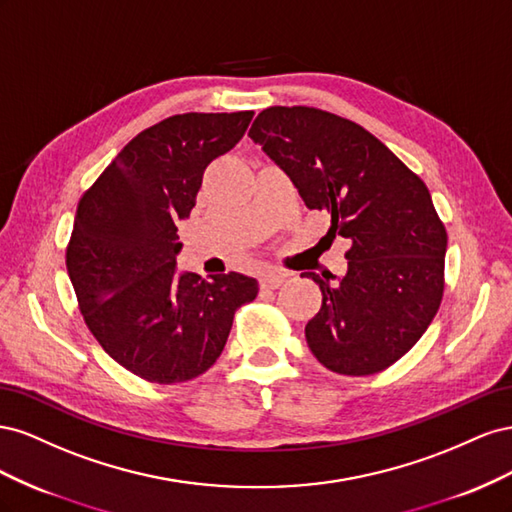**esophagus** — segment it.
I'll return each mask as SVG.
<instances>
[{"label":"esophagus","instance_id":"obj_1","mask_svg":"<svg viewBox=\"0 0 512 512\" xmlns=\"http://www.w3.org/2000/svg\"><path fill=\"white\" fill-rule=\"evenodd\" d=\"M287 276H289V274H285V272L270 270V272H266V274H261L259 283H261V287H264V289H276V287H281V285L287 281Z\"/></svg>","mask_w":512,"mask_h":512}]
</instances>
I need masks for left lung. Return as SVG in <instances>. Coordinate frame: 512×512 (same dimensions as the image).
<instances>
[{
  "mask_svg": "<svg viewBox=\"0 0 512 512\" xmlns=\"http://www.w3.org/2000/svg\"><path fill=\"white\" fill-rule=\"evenodd\" d=\"M248 137L298 188L309 210L349 240L347 274L300 276L321 289L304 334L339 375H373L418 343L444 296L446 227L427 184L360 124L317 107H268Z\"/></svg>",
  "mask_w": 512,
  "mask_h": 512,
  "instance_id": "obj_1",
  "label": "left lung"
}]
</instances>
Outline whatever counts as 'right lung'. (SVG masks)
Listing matches in <instances>:
<instances>
[{"label":"right lung","instance_id":"obj_1","mask_svg":"<svg viewBox=\"0 0 512 512\" xmlns=\"http://www.w3.org/2000/svg\"><path fill=\"white\" fill-rule=\"evenodd\" d=\"M253 111L180 113L126 143L81 195L66 246L79 311L100 347L152 384L206 373L233 315L259 285L238 272L175 274L178 221L195 208L203 171L246 133Z\"/></svg>","mask_w":512,"mask_h":512}]
</instances>
